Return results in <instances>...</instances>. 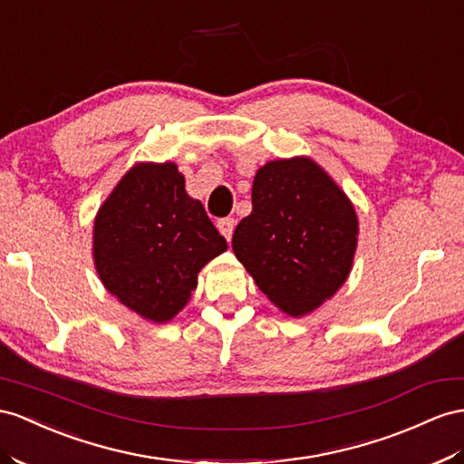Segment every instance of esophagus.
<instances>
[{
  "mask_svg": "<svg viewBox=\"0 0 464 464\" xmlns=\"http://www.w3.org/2000/svg\"><path fill=\"white\" fill-rule=\"evenodd\" d=\"M218 229H219V233L225 237V239L231 241L233 231H235V219H233V218L219 219V221H218Z\"/></svg>",
  "mask_w": 464,
  "mask_h": 464,
  "instance_id": "1",
  "label": "esophagus"
}]
</instances>
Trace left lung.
<instances>
[{"label":"left lung","mask_w":464,"mask_h":464,"mask_svg":"<svg viewBox=\"0 0 464 464\" xmlns=\"http://www.w3.org/2000/svg\"><path fill=\"white\" fill-rule=\"evenodd\" d=\"M251 198V216L233 233L235 256L280 312H315L351 275L359 243L353 201L310 157L260 166Z\"/></svg>","instance_id":"left-lung-1"}]
</instances>
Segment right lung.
I'll list each match as a JSON object with an SVG mask.
<instances>
[{"label":"right lung","instance_id":"add662e5","mask_svg":"<svg viewBox=\"0 0 464 464\" xmlns=\"http://www.w3.org/2000/svg\"><path fill=\"white\" fill-rule=\"evenodd\" d=\"M227 251L174 162H137L93 219V265L110 294L152 324L184 310L209 260Z\"/></svg>","mask_w":464,"mask_h":464}]
</instances>
